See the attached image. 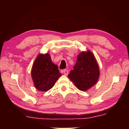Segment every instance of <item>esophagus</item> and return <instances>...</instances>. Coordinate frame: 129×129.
Wrapping results in <instances>:
<instances>
[{
  "label": "esophagus",
  "instance_id": "obj_1",
  "mask_svg": "<svg viewBox=\"0 0 129 129\" xmlns=\"http://www.w3.org/2000/svg\"><path fill=\"white\" fill-rule=\"evenodd\" d=\"M63 73H64V75L65 76H68V73H69V71H68V70L65 69V70H63Z\"/></svg>",
  "mask_w": 129,
  "mask_h": 129
}]
</instances>
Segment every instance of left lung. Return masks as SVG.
<instances>
[{
    "mask_svg": "<svg viewBox=\"0 0 129 129\" xmlns=\"http://www.w3.org/2000/svg\"><path fill=\"white\" fill-rule=\"evenodd\" d=\"M100 76L99 64L90 51H83L77 57L73 70L68 75L70 80L80 90L86 91L98 82Z\"/></svg>",
    "mask_w": 129,
    "mask_h": 129,
    "instance_id": "8db88e82",
    "label": "left lung"
}]
</instances>
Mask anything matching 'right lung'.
<instances>
[{
	"mask_svg": "<svg viewBox=\"0 0 129 129\" xmlns=\"http://www.w3.org/2000/svg\"><path fill=\"white\" fill-rule=\"evenodd\" d=\"M31 76L36 89L47 91L53 87L61 73L58 67L52 63L49 53L39 54L33 63Z\"/></svg>",
	"mask_w": 129,
	"mask_h": 129,
	"instance_id": "1",
	"label": "right lung"
}]
</instances>
